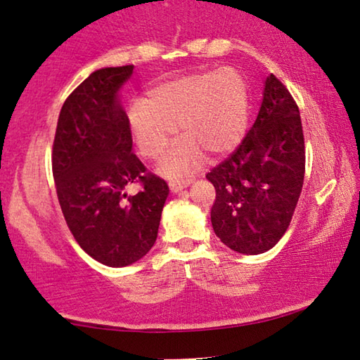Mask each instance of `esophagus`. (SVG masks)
Masks as SVG:
<instances>
[{"label": "esophagus", "mask_w": 360, "mask_h": 360, "mask_svg": "<svg viewBox=\"0 0 360 360\" xmlns=\"http://www.w3.org/2000/svg\"><path fill=\"white\" fill-rule=\"evenodd\" d=\"M188 184H192L191 178H188V179H172L168 182V186H169V188H172V192H179L184 187H187Z\"/></svg>", "instance_id": "esophagus-1"}]
</instances>
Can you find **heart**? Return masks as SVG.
Here are the masks:
<instances>
[{
	"label": "heart",
	"instance_id": "heart-1",
	"mask_svg": "<svg viewBox=\"0 0 360 360\" xmlns=\"http://www.w3.org/2000/svg\"><path fill=\"white\" fill-rule=\"evenodd\" d=\"M248 117V84L233 68L176 77L129 109L131 139L148 160L162 157L178 127L181 143L160 167L168 176L191 172L202 162L203 152L214 157L233 149L245 135Z\"/></svg>",
	"mask_w": 360,
	"mask_h": 360
}]
</instances>
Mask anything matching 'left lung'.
Wrapping results in <instances>:
<instances>
[{
  "instance_id": "1",
  "label": "left lung",
  "mask_w": 360,
  "mask_h": 360,
  "mask_svg": "<svg viewBox=\"0 0 360 360\" xmlns=\"http://www.w3.org/2000/svg\"><path fill=\"white\" fill-rule=\"evenodd\" d=\"M304 178L300 111L275 75L257 119L236 149L206 174L216 188L214 233L240 254L271 249L289 229Z\"/></svg>"
}]
</instances>
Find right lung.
Segmentation results:
<instances>
[{"label": "right lung", "instance_id": "obj_1", "mask_svg": "<svg viewBox=\"0 0 360 360\" xmlns=\"http://www.w3.org/2000/svg\"><path fill=\"white\" fill-rule=\"evenodd\" d=\"M133 65L103 68L72 90L58 115L52 173L66 225L90 257L127 266L157 240L168 186L131 152L117 90ZM138 184L135 195L126 187Z\"/></svg>", "mask_w": 360, "mask_h": 360}]
</instances>
